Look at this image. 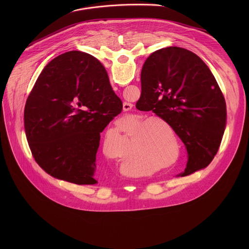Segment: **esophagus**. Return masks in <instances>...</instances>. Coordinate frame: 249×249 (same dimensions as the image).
Wrapping results in <instances>:
<instances>
[{
    "mask_svg": "<svg viewBox=\"0 0 249 249\" xmlns=\"http://www.w3.org/2000/svg\"><path fill=\"white\" fill-rule=\"evenodd\" d=\"M132 107H133V104H131V103H128V102H124L123 103V111H130L131 109H132Z\"/></svg>",
    "mask_w": 249,
    "mask_h": 249,
    "instance_id": "1",
    "label": "esophagus"
}]
</instances>
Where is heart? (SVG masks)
<instances>
[{"mask_svg": "<svg viewBox=\"0 0 249 249\" xmlns=\"http://www.w3.org/2000/svg\"><path fill=\"white\" fill-rule=\"evenodd\" d=\"M164 127L160 126L158 124ZM132 153L127 157L126 161L132 165L147 169L133 170L140 175H149L156 170L173 164L179 157L176 146V134L173 128L164 119L153 116L141 121L131 132ZM175 146H173L172 140ZM124 141L119 132L106 137L103 143L104 154L116 159L119 157Z\"/></svg>", "mask_w": 249, "mask_h": 249, "instance_id": "1", "label": "heart"}]
</instances>
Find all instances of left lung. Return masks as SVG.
Segmentation results:
<instances>
[{
    "mask_svg": "<svg viewBox=\"0 0 249 249\" xmlns=\"http://www.w3.org/2000/svg\"><path fill=\"white\" fill-rule=\"evenodd\" d=\"M103 70L104 67L98 61ZM136 107L170 124L186 147L181 176L205 168L217 155L227 123L225 97L211 70L195 53L165 47L152 53L141 72Z\"/></svg>",
    "mask_w": 249,
    "mask_h": 249,
    "instance_id": "1",
    "label": "left lung"
}]
</instances>
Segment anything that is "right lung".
I'll list each match as a JSON object with an SVG mask.
<instances>
[{
	"mask_svg": "<svg viewBox=\"0 0 249 249\" xmlns=\"http://www.w3.org/2000/svg\"><path fill=\"white\" fill-rule=\"evenodd\" d=\"M122 107L97 59L81 51L57 56L43 69L24 107L35 161L57 179L96 184L100 133Z\"/></svg>",
	"mask_w": 249,
	"mask_h": 249,
	"instance_id": "right-lung-1",
	"label": "right lung"
}]
</instances>
